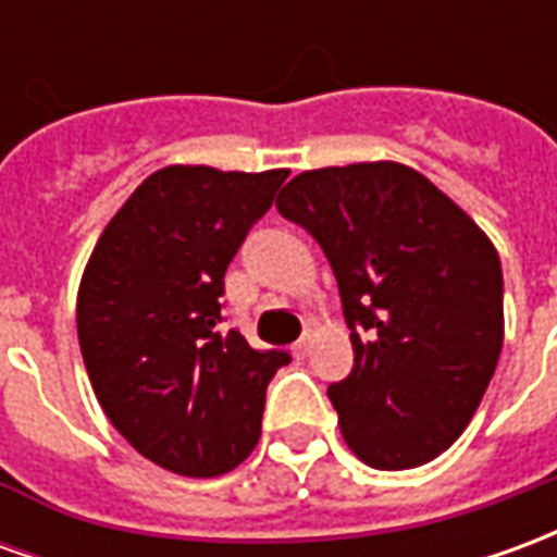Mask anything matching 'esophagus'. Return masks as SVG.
<instances>
[{
  "mask_svg": "<svg viewBox=\"0 0 557 557\" xmlns=\"http://www.w3.org/2000/svg\"><path fill=\"white\" fill-rule=\"evenodd\" d=\"M310 343H313V339H310V334H304V337L298 339L295 346H292V351H295V358H307V355H310Z\"/></svg>",
  "mask_w": 557,
  "mask_h": 557,
  "instance_id": "34e87169",
  "label": "esophagus"
}]
</instances>
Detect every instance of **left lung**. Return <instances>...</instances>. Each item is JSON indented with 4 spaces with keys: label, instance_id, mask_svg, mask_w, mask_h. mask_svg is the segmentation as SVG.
<instances>
[{
    "label": "left lung",
    "instance_id": "8db88e82",
    "mask_svg": "<svg viewBox=\"0 0 557 557\" xmlns=\"http://www.w3.org/2000/svg\"><path fill=\"white\" fill-rule=\"evenodd\" d=\"M277 211L313 235L337 277L355 367L327 385L367 466L418 468L474 418L504 343L492 242L420 172L379 160L295 175Z\"/></svg>",
    "mask_w": 557,
    "mask_h": 557
}]
</instances>
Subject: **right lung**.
I'll return each mask as SVG.
<instances>
[{
	"label": "right lung",
	"mask_w": 557,
	"mask_h": 557,
	"mask_svg": "<svg viewBox=\"0 0 557 557\" xmlns=\"http://www.w3.org/2000/svg\"><path fill=\"white\" fill-rule=\"evenodd\" d=\"M289 170L163 166L91 250L77 337L107 418L154 466L218 478L259 442L268 382L292 361L223 331V274Z\"/></svg>",
	"instance_id": "right-lung-1"
}]
</instances>
